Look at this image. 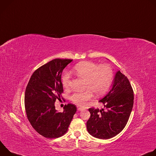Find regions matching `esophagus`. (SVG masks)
Instances as JSON below:
<instances>
[{
    "mask_svg": "<svg viewBox=\"0 0 156 156\" xmlns=\"http://www.w3.org/2000/svg\"><path fill=\"white\" fill-rule=\"evenodd\" d=\"M78 110L83 111V110H84V108H83V107H78Z\"/></svg>",
    "mask_w": 156,
    "mask_h": 156,
    "instance_id": "34e87169",
    "label": "esophagus"
}]
</instances>
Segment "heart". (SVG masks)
<instances>
[{
    "mask_svg": "<svg viewBox=\"0 0 156 156\" xmlns=\"http://www.w3.org/2000/svg\"><path fill=\"white\" fill-rule=\"evenodd\" d=\"M72 73L79 77L85 78L84 89L83 92L75 93L70 97L75 104L83 106L93 96V92L96 95L104 94L109 89L114 78L112 68L108 65H98L91 61H84L77 63L73 69ZM70 76L65 73L62 77L63 86L70 87Z\"/></svg>",
    "mask_w": 156,
    "mask_h": 156,
    "instance_id": "1",
    "label": "heart"
}]
</instances>
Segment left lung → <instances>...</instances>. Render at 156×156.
Here are the masks:
<instances>
[{"label": "left lung", "instance_id": "obj_1", "mask_svg": "<svg viewBox=\"0 0 156 156\" xmlns=\"http://www.w3.org/2000/svg\"><path fill=\"white\" fill-rule=\"evenodd\" d=\"M134 94L126 76L118 71L112 87L99 102L104 108H89L90 118L86 123L88 133L99 139H110L126 126L133 106Z\"/></svg>", "mask_w": 156, "mask_h": 156}]
</instances>
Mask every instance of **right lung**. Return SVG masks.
I'll use <instances>...</instances> for the list:
<instances>
[{
	"mask_svg": "<svg viewBox=\"0 0 156 156\" xmlns=\"http://www.w3.org/2000/svg\"><path fill=\"white\" fill-rule=\"evenodd\" d=\"M73 60L55 58L43 65L31 75L26 88L25 107L29 122L44 137L63 136L76 112L72 104L65 105L63 112L55 109V102L63 92L61 76L63 70Z\"/></svg>",
	"mask_w": 156,
	"mask_h": 156,
	"instance_id": "add662e5",
	"label": "right lung"
}]
</instances>
